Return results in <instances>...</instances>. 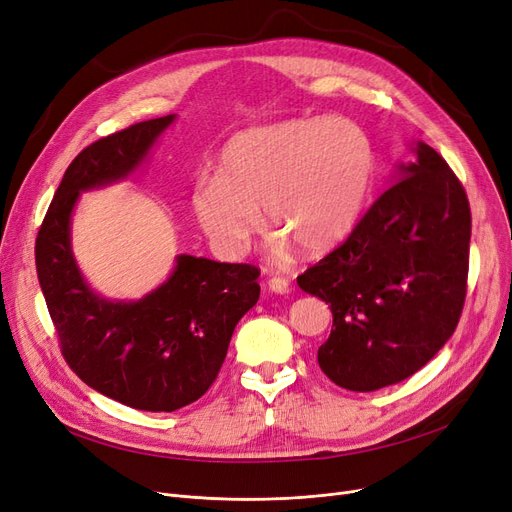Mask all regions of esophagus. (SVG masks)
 Instances as JSON below:
<instances>
[{"label":"esophagus","instance_id":"obj_1","mask_svg":"<svg viewBox=\"0 0 512 512\" xmlns=\"http://www.w3.org/2000/svg\"><path fill=\"white\" fill-rule=\"evenodd\" d=\"M267 288H270L272 292L276 294H288L290 292V282L286 278H280V276H274L267 280Z\"/></svg>","mask_w":512,"mask_h":512}]
</instances>
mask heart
<instances>
[{"instance_id":"b5f03b06","label":"heart","mask_w":512,"mask_h":512,"mask_svg":"<svg viewBox=\"0 0 512 512\" xmlns=\"http://www.w3.org/2000/svg\"><path fill=\"white\" fill-rule=\"evenodd\" d=\"M373 174V145L359 124L282 120L234 134L215 176L195 184L191 207L211 245L228 257L247 249L259 205L280 245L319 255L353 232Z\"/></svg>"}]
</instances>
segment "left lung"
Masks as SVG:
<instances>
[{
    "label": "left lung",
    "instance_id": "8db88e82",
    "mask_svg": "<svg viewBox=\"0 0 512 512\" xmlns=\"http://www.w3.org/2000/svg\"><path fill=\"white\" fill-rule=\"evenodd\" d=\"M398 166L348 238L297 278L334 315L317 363L340 388L373 392L411 378L459 324L471 209L461 180L425 143Z\"/></svg>",
    "mask_w": 512,
    "mask_h": 512
}]
</instances>
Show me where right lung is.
I'll list each match as a JSON object with an SVG mask.
<instances>
[{"instance_id":"obj_1","label":"right lung","mask_w":512,"mask_h":512,"mask_svg":"<svg viewBox=\"0 0 512 512\" xmlns=\"http://www.w3.org/2000/svg\"><path fill=\"white\" fill-rule=\"evenodd\" d=\"M174 114L132 124L80 151L53 195L35 242L37 276L70 369L122 405L172 413L215 382L240 317L259 299V270L178 255L172 276L141 301H107L70 249L78 195L137 170Z\"/></svg>"}]
</instances>
